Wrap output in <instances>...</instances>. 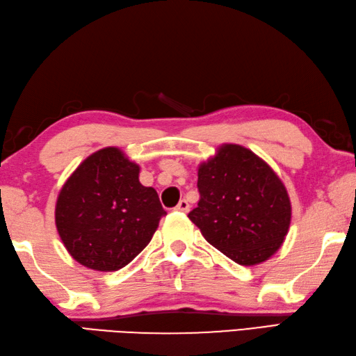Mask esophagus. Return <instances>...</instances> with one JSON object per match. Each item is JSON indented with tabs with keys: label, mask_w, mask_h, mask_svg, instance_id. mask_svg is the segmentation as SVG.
Instances as JSON below:
<instances>
[{
	"label": "esophagus",
	"mask_w": 356,
	"mask_h": 356,
	"mask_svg": "<svg viewBox=\"0 0 356 356\" xmlns=\"http://www.w3.org/2000/svg\"><path fill=\"white\" fill-rule=\"evenodd\" d=\"M176 210L177 211H182V213H186L190 210V204H188V200H185V199H182L180 200V202L177 204V207H176Z\"/></svg>",
	"instance_id": "1"
}]
</instances>
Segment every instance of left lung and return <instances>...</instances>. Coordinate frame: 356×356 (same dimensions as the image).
Instances as JSON below:
<instances>
[{"label": "left lung", "mask_w": 356, "mask_h": 356, "mask_svg": "<svg viewBox=\"0 0 356 356\" xmlns=\"http://www.w3.org/2000/svg\"><path fill=\"white\" fill-rule=\"evenodd\" d=\"M199 204L188 218L213 248L243 266L269 260L291 224L286 186L248 147L224 143L197 166Z\"/></svg>", "instance_id": "1"}]
</instances>
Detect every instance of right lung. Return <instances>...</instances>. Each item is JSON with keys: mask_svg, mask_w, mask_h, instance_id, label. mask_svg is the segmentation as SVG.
Masks as SVG:
<instances>
[{"mask_svg": "<svg viewBox=\"0 0 356 356\" xmlns=\"http://www.w3.org/2000/svg\"><path fill=\"white\" fill-rule=\"evenodd\" d=\"M140 165L120 147L93 152L71 172L56 202V227L82 266L113 273L143 250L166 215L157 191L140 184Z\"/></svg>", "mask_w": 356, "mask_h": 356, "instance_id": "obj_1", "label": "right lung"}]
</instances>
